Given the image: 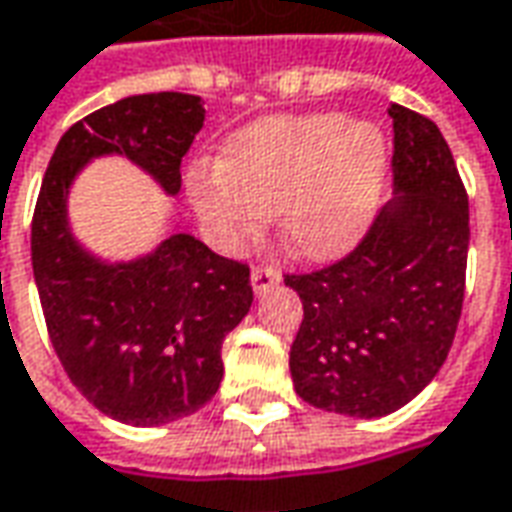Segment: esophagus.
<instances>
[{
    "mask_svg": "<svg viewBox=\"0 0 512 512\" xmlns=\"http://www.w3.org/2000/svg\"><path fill=\"white\" fill-rule=\"evenodd\" d=\"M281 276L273 270V267H253V273H250V284H253V290L262 296V293H267L273 284H279Z\"/></svg>",
    "mask_w": 512,
    "mask_h": 512,
    "instance_id": "1",
    "label": "esophagus"
}]
</instances>
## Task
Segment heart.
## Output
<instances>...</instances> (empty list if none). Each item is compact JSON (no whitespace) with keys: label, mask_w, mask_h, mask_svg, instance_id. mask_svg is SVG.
<instances>
[{"label":"heart","mask_w":512,"mask_h":512,"mask_svg":"<svg viewBox=\"0 0 512 512\" xmlns=\"http://www.w3.org/2000/svg\"><path fill=\"white\" fill-rule=\"evenodd\" d=\"M392 149L372 120L307 112L253 120L222 157L188 171V202L216 248L239 253L279 216L281 242L304 262H335L372 231Z\"/></svg>","instance_id":"b5f03b06"}]
</instances>
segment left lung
Masks as SVG:
<instances>
[{
  "instance_id": "1",
  "label": "left lung",
  "mask_w": 512,
  "mask_h": 512,
  "mask_svg": "<svg viewBox=\"0 0 512 512\" xmlns=\"http://www.w3.org/2000/svg\"><path fill=\"white\" fill-rule=\"evenodd\" d=\"M394 197L346 259L287 276L304 304L290 375L310 406L375 420L440 372L465 298L468 194L434 120L392 104Z\"/></svg>"
}]
</instances>
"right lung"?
I'll return each instance as SVG.
<instances>
[{"label": "right lung", "instance_id": "1", "mask_svg": "<svg viewBox=\"0 0 512 512\" xmlns=\"http://www.w3.org/2000/svg\"><path fill=\"white\" fill-rule=\"evenodd\" d=\"M202 123L200 95H129L70 126L41 180L30 253L47 332L75 389L118 423H174L214 397L222 341L253 304L250 267L183 231L135 259H101L72 233V183L118 154L177 197Z\"/></svg>", "mask_w": 512, "mask_h": 512}]
</instances>
